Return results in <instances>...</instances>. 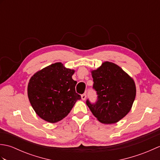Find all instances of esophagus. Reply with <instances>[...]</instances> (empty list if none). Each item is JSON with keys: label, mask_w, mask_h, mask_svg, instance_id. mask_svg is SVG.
Listing matches in <instances>:
<instances>
[{"label": "esophagus", "mask_w": 160, "mask_h": 160, "mask_svg": "<svg viewBox=\"0 0 160 160\" xmlns=\"http://www.w3.org/2000/svg\"><path fill=\"white\" fill-rule=\"evenodd\" d=\"M81 98H82V100H85L86 98H87V95L85 93H84V94L82 95V96H81Z\"/></svg>", "instance_id": "obj_1"}]
</instances>
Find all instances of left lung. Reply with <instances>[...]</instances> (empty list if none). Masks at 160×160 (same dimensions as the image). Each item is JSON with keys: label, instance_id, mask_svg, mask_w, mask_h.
Instances as JSON below:
<instances>
[{"label": "left lung", "instance_id": "1", "mask_svg": "<svg viewBox=\"0 0 160 160\" xmlns=\"http://www.w3.org/2000/svg\"><path fill=\"white\" fill-rule=\"evenodd\" d=\"M91 75L98 99L94 104L87 100V105L102 123H116L132 107L136 95L134 80L121 67L107 61Z\"/></svg>", "mask_w": 160, "mask_h": 160}]
</instances>
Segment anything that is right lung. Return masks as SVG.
<instances>
[{
  "label": "right lung",
  "instance_id": "add662e5",
  "mask_svg": "<svg viewBox=\"0 0 160 160\" xmlns=\"http://www.w3.org/2000/svg\"><path fill=\"white\" fill-rule=\"evenodd\" d=\"M75 71L56 62L36 72L29 80L28 94L36 114L50 123L65 118L81 96L76 92Z\"/></svg>",
  "mask_w": 160,
  "mask_h": 160
}]
</instances>
